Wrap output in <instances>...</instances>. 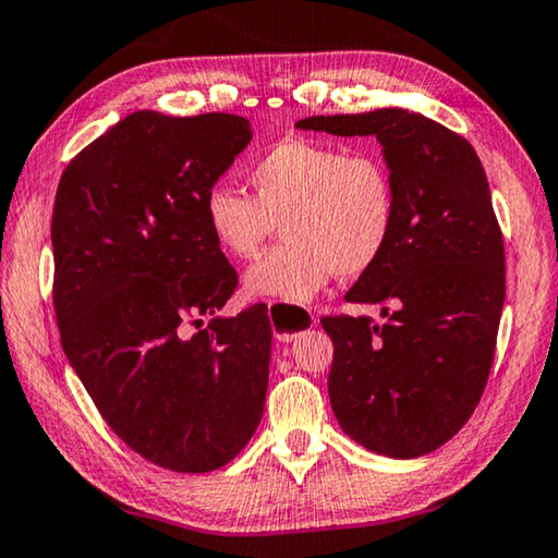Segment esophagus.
<instances>
[{"mask_svg": "<svg viewBox=\"0 0 558 558\" xmlns=\"http://www.w3.org/2000/svg\"><path fill=\"white\" fill-rule=\"evenodd\" d=\"M270 323H272V332L280 342H293L300 338L305 330H311L315 325V315L305 307H290V305H280V303H270L268 307Z\"/></svg>", "mask_w": 558, "mask_h": 558, "instance_id": "34e87169", "label": "esophagus"}]
</instances>
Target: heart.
<instances>
[{"label": "heart", "mask_w": 558, "mask_h": 558, "mask_svg": "<svg viewBox=\"0 0 558 558\" xmlns=\"http://www.w3.org/2000/svg\"><path fill=\"white\" fill-rule=\"evenodd\" d=\"M245 181L253 196L216 185L203 216L235 260L255 258L280 220L286 241L247 268V295L303 305L335 272L362 276L390 247L397 191L390 166L373 151L282 138L245 168Z\"/></svg>", "instance_id": "obj_1"}]
</instances>
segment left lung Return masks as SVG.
I'll list each match as a JSON object with an SVG mask.
<instances>
[{
	"mask_svg": "<svg viewBox=\"0 0 558 558\" xmlns=\"http://www.w3.org/2000/svg\"><path fill=\"white\" fill-rule=\"evenodd\" d=\"M295 126L375 136L397 191L390 247L344 295L383 305L387 320H320L335 344L327 377L335 417L369 452H435L482 400L507 288L504 238L480 156L454 131L404 109L311 117Z\"/></svg>",
	"mask_w": 558,
	"mask_h": 558,
	"instance_id": "obj_1",
	"label": "left lung"
}]
</instances>
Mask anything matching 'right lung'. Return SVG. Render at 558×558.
Listing matches in <instances>:
<instances>
[{
  "label": "right lung",
  "mask_w": 558,
  "mask_h": 558,
  "mask_svg": "<svg viewBox=\"0 0 558 558\" xmlns=\"http://www.w3.org/2000/svg\"><path fill=\"white\" fill-rule=\"evenodd\" d=\"M251 138L235 113L134 111L76 154L57 189L61 348L117 437L171 472L228 464L263 417L270 320L260 305L216 315L238 272L203 216Z\"/></svg>",
  "instance_id": "right-lung-1"
}]
</instances>
